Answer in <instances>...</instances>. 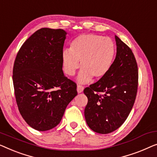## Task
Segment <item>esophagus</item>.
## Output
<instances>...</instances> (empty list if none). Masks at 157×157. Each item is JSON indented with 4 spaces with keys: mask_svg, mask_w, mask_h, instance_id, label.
<instances>
[{
    "mask_svg": "<svg viewBox=\"0 0 157 157\" xmlns=\"http://www.w3.org/2000/svg\"><path fill=\"white\" fill-rule=\"evenodd\" d=\"M83 90H84L83 86L78 85V87H77V90H78V93H81V92H83Z\"/></svg>",
    "mask_w": 157,
    "mask_h": 157,
    "instance_id": "1",
    "label": "esophagus"
}]
</instances>
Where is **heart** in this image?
<instances>
[{"label": "heart", "mask_w": 157, "mask_h": 157, "mask_svg": "<svg viewBox=\"0 0 157 157\" xmlns=\"http://www.w3.org/2000/svg\"><path fill=\"white\" fill-rule=\"evenodd\" d=\"M116 56V46L112 39L96 34H82L70 43V49L62 52L65 73L72 76L79 67L78 82L87 84L105 77L111 69Z\"/></svg>", "instance_id": "1"}]
</instances>
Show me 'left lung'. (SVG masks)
<instances>
[{"label": "left lung", "instance_id": "left-lung-1", "mask_svg": "<svg viewBox=\"0 0 157 157\" xmlns=\"http://www.w3.org/2000/svg\"><path fill=\"white\" fill-rule=\"evenodd\" d=\"M116 57L108 73L84 90L87 125L97 133L109 134L125 122L138 88V67L132 50L115 35ZM101 93L102 95H100Z\"/></svg>", "mask_w": 157, "mask_h": 157}]
</instances>
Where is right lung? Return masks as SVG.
Returning <instances> with one entry per match:
<instances>
[{
  "label": "right lung",
  "mask_w": 157,
  "mask_h": 157,
  "mask_svg": "<svg viewBox=\"0 0 157 157\" xmlns=\"http://www.w3.org/2000/svg\"><path fill=\"white\" fill-rule=\"evenodd\" d=\"M66 35L62 29L41 28L26 40L15 57L13 81L17 107L37 131L56 127L78 94L76 83L63 71Z\"/></svg>",
  "instance_id": "add662e5"
}]
</instances>
